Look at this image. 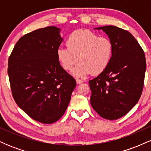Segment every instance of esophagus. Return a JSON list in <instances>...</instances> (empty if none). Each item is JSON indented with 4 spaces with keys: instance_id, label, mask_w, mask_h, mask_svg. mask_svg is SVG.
Instances as JSON below:
<instances>
[{
    "instance_id": "obj_1",
    "label": "esophagus",
    "mask_w": 151,
    "mask_h": 151,
    "mask_svg": "<svg viewBox=\"0 0 151 151\" xmlns=\"http://www.w3.org/2000/svg\"><path fill=\"white\" fill-rule=\"evenodd\" d=\"M76 82H77V84H81V83L84 82V81L81 80V79H76Z\"/></svg>"
}]
</instances>
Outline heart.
<instances>
[{"instance_id":"b5f03b06","label":"heart","mask_w":151,"mask_h":151,"mask_svg":"<svg viewBox=\"0 0 151 151\" xmlns=\"http://www.w3.org/2000/svg\"><path fill=\"white\" fill-rule=\"evenodd\" d=\"M66 45L67 47L58 48L57 57L65 70H70L78 60L79 63L72 71L77 77L101 73L113 58L112 41L86 29L73 31L67 37Z\"/></svg>"}]
</instances>
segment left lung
<instances>
[{"label":"left lung","instance_id":"left-lung-1","mask_svg":"<svg viewBox=\"0 0 151 151\" xmlns=\"http://www.w3.org/2000/svg\"><path fill=\"white\" fill-rule=\"evenodd\" d=\"M94 29L109 36L114 55L107 68L89 81L90 103L100 116L116 120L126 115L141 97L146 70L145 54L127 30L113 25Z\"/></svg>","mask_w":151,"mask_h":151}]
</instances>
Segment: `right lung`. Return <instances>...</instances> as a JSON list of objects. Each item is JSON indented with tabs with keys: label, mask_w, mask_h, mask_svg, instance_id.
<instances>
[{
	"label": "right lung",
	"mask_w": 151,
	"mask_h": 151,
	"mask_svg": "<svg viewBox=\"0 0 151 151\" xmlns=\"http://www.w3.org/2000/svg\"><path fill=\"white\" fill-rule=\"evenodd\" d=\"M55 26L40 28L19 39L8 59L12 94L34 120L52 124L65 114L76 81L60 65L57 50L63 39Z\"/></svg>",
	"instance_id": "1"
}]
</instances>
